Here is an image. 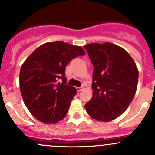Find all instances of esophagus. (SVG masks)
Masks as SVG:
<instances>
[{"mask_svg": "<svg viewBox=\"0 0 155 155\" xmlns=\"http://www.w3.org/2000/svg\"><path fill=\"white\" fill-rule=\"evenodd\" d=\"M83 89H84V86H81V87H77V91H82Z\"/></svg>", "mask_w": 155, "mask_h": 155, "instance_id": "esophagus-1", "label": "esophagus"}]
</instances>
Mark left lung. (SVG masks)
<instances>
[{"mask_svg":"<svg viewBox=\"0 0 155 155\" xmlns=\"http://www.w3.org/2000/svg\"><path fill=\"white\" fill-rule=\"evenodd\" d=\"M91 64L92 98L84 105L94 120L109 122L127 110L138 83V70L130 55L116 45L105 42L84 46Z\"/></svg>","mask_w":155,"mask_h":155,"instance_id":"obj_1","label":"left lung"}]
</instances>
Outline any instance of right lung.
Instances as JSON below:
<instances>
[{
	"label": "right lung",
	"mask_w": 155,
	"mask_h": 155,
	"mask_svg": "<svg viewBox=\"0 0 155 155\" xmlns=\"http://www.w3.org/2000/svg\"><path fill=\"white\" fill-rule=\"evenodd\" d=\"M84 54L81 46L57 41L41 45L23 63L19 74L20 91L36 120L55 124L65 117L77 91L67 84L66 66Z\"/></svg>",
	"instance_id": "right-lung-1"
}]
</instances>
